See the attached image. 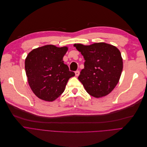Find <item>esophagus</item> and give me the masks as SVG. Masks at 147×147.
<instances>
[{
	"instance_id": "34e87169",
	"label": "esophagus",
	"mask_w": 147,
	"mask_h": 147,
	"mask_svg": "<svg viewBox=\"0 0 147 147\" xmlns=\"http://www.w3.org/2000/svg\"><path fill=\"white\" fill-rule=\"evenodd\" d=\"M75 75L76 76H79V75L80 74V71H75Z\"/></svg>"
}]
</instances>
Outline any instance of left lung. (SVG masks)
I'll list each match as a JSON object with an SVG mask.
<instances>
[{
  "instance_id": "1",
  "label": "left lung",
  "mask_w": 147,
  "mask_h": 147,
  "mask_svg": "<svg viewBox=\"0 0 147 147\" xmlns=\"http://www.w3.org/2000/svg\"><path fill=\"white\" fill-rule=\"evenodd\" d=\"M85 62L78 80L91 96H105L117 84L123 69L121 53L117 47L105 42L90 46L75 44Z\"/></svg>"
}]
</instances>
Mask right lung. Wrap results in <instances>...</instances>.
I'll return each instance as SVG.
<instances>
[{"label": "right lung", "mask_w": 147, "mask_h": 147, "mask_svg": "<svg viewBox=\"0 0 147 147\" xmlns=\"http://www.w3.org/2000/svg\"><path fill=\"white\" fill-rule=\"evenodd\" d=\"M67 47L46 45L32 50L25 59V68L28 82L39 98L53 101L65 91L70 78L75 76L63 57Z\"/></svg>", "instance_id": "obj_1"}]
</instances>
